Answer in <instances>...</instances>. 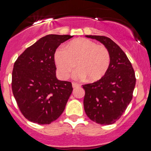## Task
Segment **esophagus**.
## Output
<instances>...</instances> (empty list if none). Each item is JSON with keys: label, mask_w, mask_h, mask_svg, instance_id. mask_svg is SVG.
I'll use <instances>...</instances> for the list:
<instances>
[{"label": "esophagus", "mask_w": 151, "mask_h": 151, "mask_svg": "<svg viewBox=\"0 0 151 151\" xmlns=\"http://www.w3.org/2000/svg\"><path fill=\"white\" fill-rule=\"evenodd\" d=\"M72 85H73V88H77V87H79L80 86L79 84L76 83V82H73V84H72Z\"/></svg>", "instance_id": "34e87169"}]
</instances>
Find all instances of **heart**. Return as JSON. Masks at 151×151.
Returning <instances> with one entry per match:
<instances>
[{"instance_id":"b5f03b06","label":"heart","mask_w":151,"mask_h":151,"mask_svg":"<svg viewBox=\"0 0 151 151\" xmlns=\"http://www.w3.org/2000/svg\"><path fill=\"white\" fill-rule=\"evenodd\" d=\"M54 60L60 78H67L76 65L78 72L76 76L94 82L106 74L111 58L104 45H97L87 38H80L71 41L65 48L58 49Z\"/></svg>"}]
</instances>
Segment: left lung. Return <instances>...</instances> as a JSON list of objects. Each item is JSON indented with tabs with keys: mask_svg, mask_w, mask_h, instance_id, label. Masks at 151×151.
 Listing matches in <instances>:
<instances>
[{
	"mask_svg": "<svg viewBox=\"0 0 151 151\" xmlns=\"http://www.w3.org/2000/svg\"><path fill=\"white\" fill-rule=\"evenodd\" d=\"M106 47L110 54V65L101 80L83 85L84 109L91 120L101 125H111L122 116L132 99L135 74L127 56L110 38L86 35Z\"/></svg>",
	"mask_w": 151,
	"mask_h": 151,
	"instance_id": "1",
	"label": "left lung"
}]
</instances>
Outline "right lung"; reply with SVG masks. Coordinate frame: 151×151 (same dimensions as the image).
<instances>
[{
	"instance_id": "1",
	"label": "right lung",
	"mask_w": 151,
	"mask_h": 151,
	"mask_svg": "<svg viewBox=\"0 0 151 151\" xmlns=\"http://www.w3.org/2000/svg\"><path fill=\"white\" fill-rule=\"evenodd\" d=\"M73 36L47 35L17 58L12 73V91L22 115L39 125L50 124L63 112L73 91L70 82L56 77L54 54Z\"/></svg>"
}]
</instances>
